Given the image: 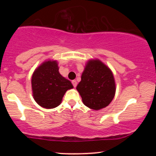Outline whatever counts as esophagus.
<instances>
[{"instance_id": "1", "label": "esophagus", "mask_w": 156, "mask_h": 156, "mask_svg": "<svg viewBox=\"0 0 156 156\" xmlns=\"http://www.w3.org/2000/svg\"><path fill=\"white\" fill-rule=\"evenodd\" d=\"M72 83H73V87H77V84H78V83H77V81H76V80H73V81H72Z\"/></svg>"}]
</instances>
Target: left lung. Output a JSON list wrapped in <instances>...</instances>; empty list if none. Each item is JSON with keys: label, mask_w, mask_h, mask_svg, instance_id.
<instances>
[{"label": "left lung", "mask_w": 156, "mask_h": 156, "mask_svg": "<svg viewBox=\"0 0 156 156\" xmlns=\"http://www.w3.org/2000/svg\"><path fill=\"white\" fill-rule=\"evenodd\" d=\"M76 89L86 106L95 111L105 108L114 99L116 92L112 71L100 59L89 60Z\"/></svg>", "instance_id": "8db88e82"}]
</instances>
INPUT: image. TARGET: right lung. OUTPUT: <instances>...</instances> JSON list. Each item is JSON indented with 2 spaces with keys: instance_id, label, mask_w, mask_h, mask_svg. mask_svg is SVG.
<instances>
[{
  "instance_id": "add662e5",
  "label": "right lung",
  "mask_w": 156,
  "mask_h": 156,
  "mask_svg": "<svg viewBox=\"0 0 156 156\" xmlns=\"http://www.w3.org/2000/svg\"><path fill=\"white\" fill-rule=\"evenodd\" d=\"M58 69L56 60H46L32 75L34 99L44 108H54L59 105L65 92L73 88L72 83L60 74Z\"/></svg>"
}]
</instances>
